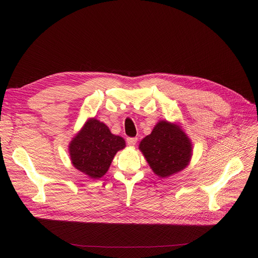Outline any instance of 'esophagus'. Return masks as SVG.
Here are the masks:
<instances>
[{"label": "esophagus", "instance_id": "1", "mask_svg": "<svg viewBox=\"0 0 258 258\" xmlns=\"http://www.w3.org/2000/svg\"><path fill=\"white\" fill-rule=\"evenodd\" d=\"M126 142L130 146H134V145H136V143H137V138H127Z\"/></svg>", "mask_w": 258, "mask_h": 258}]
</instances>
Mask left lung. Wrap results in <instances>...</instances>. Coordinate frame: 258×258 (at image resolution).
Segmentation results:
<instances>
[{
    "mask_svg": "<svg viewBox=\"0 0 258 258\" xmlns=\"http://www.w3.org/2000/svg\"><path fill=\"white\" fill-rule=\"evenodd\" d=\"M148 165L159 178L165 179L185 169L192 157L191 140L180 123L160 120L139 144Z\"/></svg>",
    "mask_w": 258,
    "mask_h": 258,
    "instance_id": "8db88e82",
    "label": "left lung"
}]
</instances>
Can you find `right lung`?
Listing matches in <instances>:
<instances>
[{
	"instance_id": "1",
	"label": "right lung",
	"mask_w": 258,
	"mask_h": 258,
	"mask_svg": "<svg viewBox=\"0 0 258 258\" xmlns=\"http://www.w3.org/2000/svg\"><path fill=\"white\" fill-rule=\"evenodd\" d=\"M125 147L124 139L112 134L103 122L89 118L69 143V155L73 166L97 180L111 166L117 152Z\"/></svg>"
}]
</instances>
